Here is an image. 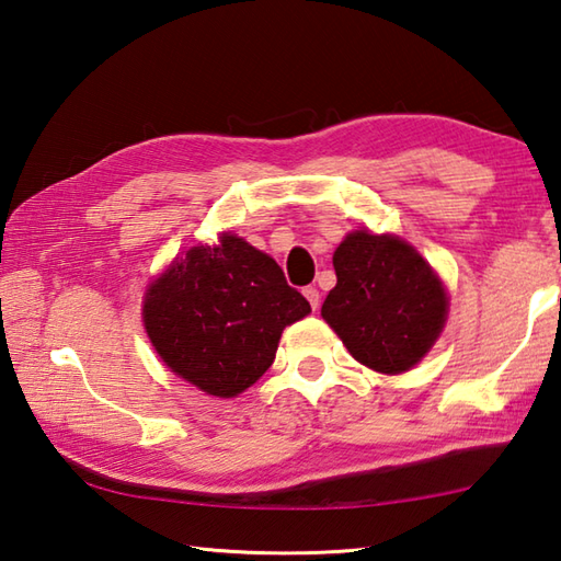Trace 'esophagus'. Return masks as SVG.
Segmentation results:
<instances>
[{
    "label": "esophagus",
    "mask_w": 561,
    "mask_h": 561,
    "mask_svg": "<svg viewBox=\"0 0 561 561\" xmlns=\"http://www.w3.org/2000/svg\"><path fill=\"white\" fill-rule=\"evenodd\" d=\"M302 295L307 297V302L312 305V310H317V307H319V290H317V288H312V285H310V288H305V290H302Z\"/></svg>",
    "instance_id": "obj_1"
}]
</instances>
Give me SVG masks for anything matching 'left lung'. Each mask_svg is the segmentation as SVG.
I'll use <instances>...</instances> for the list:
<instances>
[{"label": "left lung", "mask_w": 561, "mask_h": 561, "mask_svg": "<svg viewBox=\"0 0 561 561\" xmlns=\"http://www.w3.org/2000/svg\"><path fill=\"white\" fill-rule=\"evenodd\" d=\"M336 285L322 317L351 356L397 375L426 356L448 317L440 278L404 239L351 232L334 251Z\"/></svg>", "instance_id": "8db88e82"}]
</instances>
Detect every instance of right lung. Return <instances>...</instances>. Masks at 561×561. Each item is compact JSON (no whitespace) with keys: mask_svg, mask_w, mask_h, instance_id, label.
I'll list each match as a JSON object with an SVG mask.
<instances>
[{"mask_svg":"<svg viewBox=\"0 0 561 561\" xmlns=\"http://www.w3.org/2000/svg\"><path fill=\"white\" fill-rule=\"evenodd\" d=\"M310 312L276 261L230 232L176 256L142 305L167 368L222 399L254 385L276 358L283 329Z\"/></svg>","mask_w":561,"mask_h":561,"instance_id":"add662e5","label":"right lung"}]
</instances>
